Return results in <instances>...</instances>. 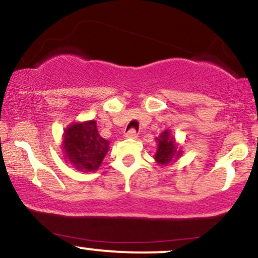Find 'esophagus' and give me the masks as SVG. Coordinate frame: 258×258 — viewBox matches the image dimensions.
Instances as JSON below:
<instances>
[{
	"mask_svg": "<svg viewBox=\"0 0 258 258\" xmlns=\"http://www.w3.org/2000/svg\"><path fill=\"white\" fill-rule=\"evenodd\" d=\"M125 136H126L127 138H137L138 137V132L136 131L135 128H131V130H130V131L126 132Z\"/></svg>",
	"mask_w": 258,
	"mask_h": 258,
	"instance_id": "esophagus-1",
	"label": "esophagus"
}]
</instances>
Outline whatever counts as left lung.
<instances>
[{
  "label": "left lung",
  "instance_id": "obj_1",
  "mask_svg": "<svg viewBox=\"0 0 258 258\" xmlns=\"http://www.w3.org/2000/svg\"><path fill=\"white\" fill-rule=\"evenodd\" d=\"M156 139H158V152L155 154V160L160 165L170 164L180 155L179 147L174 143L173 137H171L167 130Z\"/></svg>",
  "mask_w": 258,
  "mask_h": 258
}]
</instances>
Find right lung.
<instances>
[{"instance_id": "1", "label": "right lung", "mask_w": 258, "mask_h": 258, "mask_svg": "<svg viewBox=\"0 0 258 258\" xmlns=\"http://www.w3.org/2000/svg\"><path fill=\"white\" fill-rule=\"evenodd\" d=\"M109 143L99 135L94 120L74 123L64 133L63 152L78 170L96 171L108 153Z\"/></svg>"}]
</instances>
